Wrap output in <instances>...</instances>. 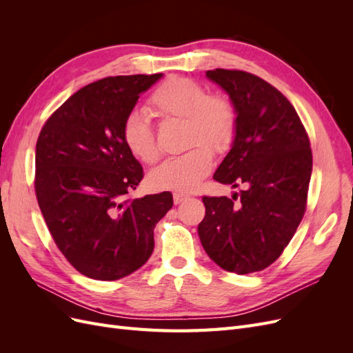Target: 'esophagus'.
I'll list each match as a JSON object with an SVG mask.
<instances>
[{
  "label": "esophagus",
  "instance_id": "1",
  "mask_svg": "<svg viewBox=\"0 0 353 353\" xmlns=\"http://www.w3.org/2000/svg\"><path fill=\"white\" fill-rule=\"evenodd\" d=\"M187 199H188V194L179 193V191H175V193H174V203H175V205H179V203H183Z\"/></svg>",
  "mask_w": 353,
  "mask_h": 353
}]
</instances>
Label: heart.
<instances>
[{"mask_svg":"<svg viewBox=\"0 0 353 353\" xmlns=\"http://www.w3.org/2000/svg\"><path fill=\"white\" fill-rule=\"evenodd\" d=\"M147 110L162 121L183 119L188 147L206 144L212 150L222 152L232 140L236 114L231 103L222 95L206 94L193 79L172 77L160 83L148 99ZM122 137L128 150L140 162H157L160 150L156 135L143 113L132 112L125 117ZM212 165V153L206 147L196 145L154 169L150 183L159 188L190 191L209 174Z\"/></svg>","mask_w":353,"mask_h":353,"instance_id":"obj_1","label":"heart"}]
</instances>
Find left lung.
<instances>
[{
  "label": "left lung",
  "mask_w": 353,
  "mask_h": 353,
  "mask_svg": "<svg viewBox=\"0 0 353 353\" xmlns=\"http://www.w3.org/2000/svg\"><path fill=\"white\" fill-rule=\"evenodd\" d=\"M206 77L230 95L237 114L231 150L213 179L245 188L232 199L203 197L199 237L222 270L262 271L280 258L303 218L311 144L292 103L271 83L243 70L215 69Z\"/></svg>",
  "instance_id": "8db88e82"
}]
</instances>
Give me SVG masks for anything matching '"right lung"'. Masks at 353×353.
<instances>
[{
	"label": "right lung",
	"instance_id": "1",
	"mask_svg": "<svg viewBox=\"0 0 353 353\" xmlns=\"http://www.w3.org/2000/svg\"><path fill=\"white\" fill-rule=\"evenodd\" d=\"M162 73L109 77L81 88L42 126L35 193L60 252L92 280L132 274L154 249V227L172 208L169 191L128 199L143 179L122 125Z\"/></svg>",
	"mask_w": 353,
	"mask_h": 353
}]
</instances>
